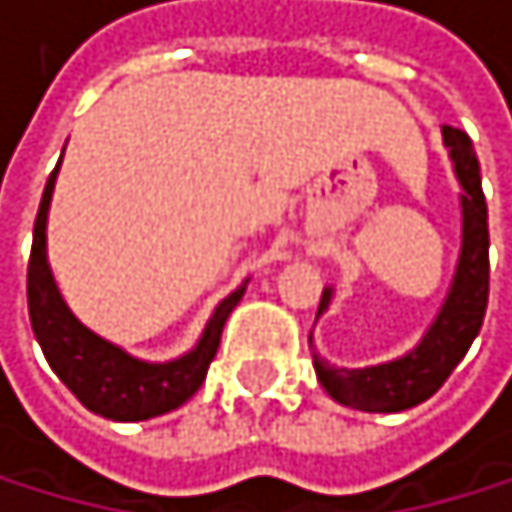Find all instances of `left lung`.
Returning <instances> with one entry per match:
<instances>
[{
  "mask_svg": "<svg viewBox=\"0 0 512 512\" xmlns=\"http://www.w3.org/2000/svg\"><path fill=\"white\" fill-rule=\"evenodd\" d=\"M444 143L450 146L457 178L463 184V253L441 316L428 328L422 344L403 359L369 369H334L312 353L322 388L344 406L363 413H400L432 397L460 366V359L472 347L475 334L482 331L488 309V203L482 193L479 159L466 131L444 127ZM331 290H322L319 316L328 309ZM312 347V338H309Z\"/></svg>",
  "mask_w": 512,
  "mask_h": 512,
  "instance_id": "left-lung-1",
  "label": "left lung"
}]
</instances>
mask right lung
<instances>
[{
  "instance_id": "right-lung-1",
  "label": "right lung",
  "mask_w": 512,
  "mask_h": 512,
  "mask_svg": "<svg viewBox=\"0 0 512 512\" xmlns=\"http://www.w3.org/2000/svg\"><path fill=\"white\" fill-rule=\"evenodd\" d=\"M55 171L49 174L37 222H33V247L27 262L30 325L52 372L65 381L68 391L87 410L115 422H140L178 410L206 381L209 363L218 353V341H222V328L231 309L240 303L247 284H240L231 297L218 303L196 350L174 359V363H143V359L127 356L115 344L96 338L90 328H84L71 316L46 262V212L55 187Z\"/></svg>"
}]
</instances>
